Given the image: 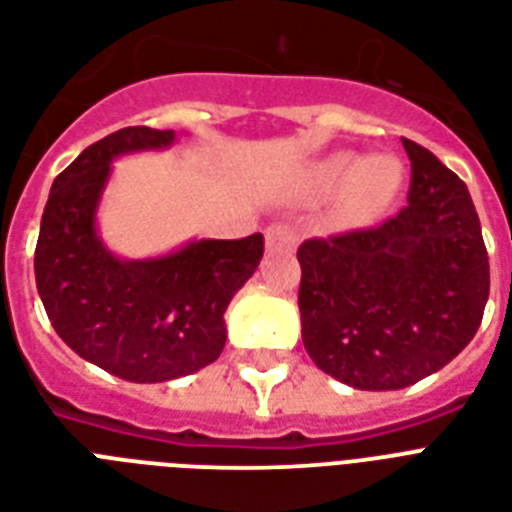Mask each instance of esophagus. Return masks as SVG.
I'll return each mask as SVG.
<instances>
[{
  "label": "esophagus",
  "instance_id": "obj_1",
  "mask_svg": "<svg viewBox=\"0 0 512 512\" xmlns=\"http://www.w3.org/2000/svg\"><path fill=\"white\" fill-rule=\"evenodd\" d=\"M297 241V233L292 225L287 223H276L268 225V231H265V247L271 249H292Z\"/></svg>",
  "mask_w": 512,
  "mask_h": 512
}]
</instances>
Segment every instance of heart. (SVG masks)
Here are the masks:
<instances>
[{
    "mask_svg": "<svg viewBox=\"0 0 512 512\" xmlns=\"http://www.w3.org/2000/svg\"><path fill=\"white\" fill-rule=\"evenodd\" d=\"M401 164L390 156L335 154L311 172L308 191L316 199H332L342 193V209L350 220L366 223L382 215L401 191Z\"/></svg>",
    "mask_w": 512,
    "mask_h": 512,
    "instance_id": "1",
    "label": "heart"
}]
</instances>
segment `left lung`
I'll return each instance as SVG.
<instances>
[{"label": "left lung", "instance_id": "8db88e82", "mask_svg": "<svg viewBox=\"0 0 512 512\" xmlns=\"http://www.w3.org/2000/svg\"><path fill=\"white\" fill-rule=\"evenodd\" d=\"M409 204L377 228L297 249L303 345L321 372L358 390H401L473 340L489 300V257L468 185L401 138Z\"/></svg>", "mask_w": 512, "mask_h": 512}]
</instances>
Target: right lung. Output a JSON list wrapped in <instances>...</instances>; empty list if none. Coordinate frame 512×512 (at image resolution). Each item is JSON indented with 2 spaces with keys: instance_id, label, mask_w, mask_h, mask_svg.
<instances>
[{
  "instance_id": "1",
  "label": "right lung",
  "mask_w": 512,
  "mask_h": 512,
  "mask_svg": "<svg viewBox=\"0 0 512 512\" xmlns=\"http://www.w3.org/2000/svg\"><path fill=\"white\" fill-rule=\"evenodd\" d=\"M175 138V130L124 127L84 148L55 177L36 241V289L58 337L127 382L177 380L217 361L225 308L263 257V233L188 241L148 260H122L103 244L95 215L111 162Z\"/></svg>"
}]
</instances>
